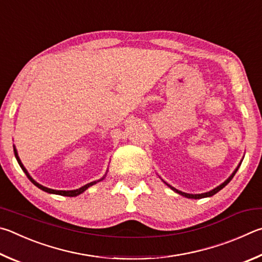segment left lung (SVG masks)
<instances>
[{"mask_svg": "<svg viewBox=\"0 0 262 262\" xmlns=\"http://www.w3.org/2000/svg\"><path fill=\"white\" fill-rule=\"evenodd\" d=\"M241 166V164H239ZM239 166L237 167V169L235 171L232 172V175L228 178V180L223 183V184H221L220 186H217V187H215L214 190H212V191H209V192H206V193H201V194H189V193H184V192H181V191H178V190H176L175 187H172V186H170V185H168L169 187H170L171 190H173L175 192H177V193H180V194H182L183 196H186V198H190V199H201V198H206V196H212V195H214L215 193H217V192L220 191V190H222L224 186H226L229 182H230L231 180H232V177L235 176V173L237 172V170H238V168H239Z\"/></svg>", "mask_w": 262, "mask_h": 262, "instance_id": "obj_1", "label": "left lung"}]
</instances>
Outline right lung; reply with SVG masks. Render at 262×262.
Returning <instances> with one entry per match:
<instances>
[{"instance_id":"obj_1","label":"right lung","mask_w":262,"mask_h":262,"mask_svg":"<svg viewBox=\"0 0 262 262\" xmlns=\"http://www.w3.org/2000/svg\"><path fill=\"white\" fill-rule=\"evenodd\" d=\"M13 152H15V157H16V159H17V161H18V163H19V166H20V168L23 169V171H24V172L26 173L27 178H29V180H30L32 183H33V184H34L35 186H38L39 189H41V190L45 191V192H48V193H54V194H59V195H66V196H76V195H78V194L82 193V192H84L85 190H87V189H89L90 186L94 185L95 183H96V182H92V183H89V184H86V185H84V186H81L80 189L72 190V191H57V190L48 189V187H46V186L40 185L39 183H36V182L33 180V178H32V177L29 175V172H27V170H26V169L24 168V166H23V163H21V161H20L19 157H18V154H17V150H16V148H13Z\"/></svg>"}]
</instances>
